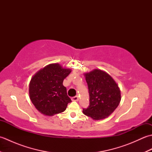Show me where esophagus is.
<instances>
[{
    "label": "esophagus",
    "instance_id": "obj_1",
    "mask_svg": "<svg viewBox=\"0 0 152 152\" xmlns=\"http://www.w3.org/2000/svg\"><path fill=\"white\" fill-rule=\"evenodd\" d=\"M79 100V98L78 96H73V97L72 98V101H78Z\"/></svg>",
    "mask_w": 152,
    "mask_h": 152
}]
</instances>
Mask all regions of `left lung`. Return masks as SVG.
Segmentation results:
<instances>
[{"mask_svg":"<svg viewBox=\"0 0 152 152\" xmlns=\"http://www.w3.org/2000/svg\"><path fill=\"white\" fill-rule=\"evenodd\" d=\"M89 94V106L83 113L95 120L104 119L118 107L121 91L111 76L104 71L94 69L85 73Z\"/></svg>","mask_w":152,"mask_h":152,"instance_id":"left-lung-1","label":"left lung"}]
</instances>
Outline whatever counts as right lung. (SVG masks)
<instances>
[{"mask_svg":"<svg viewBox=\"0 0 152 152\" xmlns=\"http://www.w3.org/2000/svg\"><path fill=\"white\" fill-rule=\"evenodd\" d=\"M70 72V69L53 63L38 71L31 78L30 99L41 114L51 116L65 110L71 99L63 82Z\"/></svg>","mask_w":152,"mask_h":152,"instance_id":"1","label":"right lung"}]
</instances>
